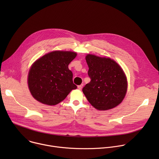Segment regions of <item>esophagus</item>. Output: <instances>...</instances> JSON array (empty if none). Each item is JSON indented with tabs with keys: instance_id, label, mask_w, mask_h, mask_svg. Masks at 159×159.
Instances as JSON below:
<instances>
[{
	"instance_id": "obj_1",
	"label": "esophagus",
	"mask_w": 159,
	"mask_h": 159,
	"mask_svg": "<svg viewBox=\"0 0 159 159\" xmlns=\"http://www.w3.org/2000/svg\"><path fill=\"white\" fill-rule=\"evenodd\" d=\"M82 87H83V84H81V85H78V89H79V90H81V89H82Z\"/></svg>"
}]
</instances>
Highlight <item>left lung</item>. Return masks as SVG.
Listing matches in <instances>:
<instances>
[{
  "mask_svg": "<svg viewBox=\"0 0 159 159\" xmlns=\"http://www.w3.org/2000/svg\"><path fill=\"white\" fill-rule=\"evenodd\" d=\"M85 60L90 82L82 91L88 101L100 111L117 106L127 91V80L121 67L110 58L88 54Z\"/></svg>",
  "mask_w": 159,
  "mask_h": 159,
  "instance_id": "8db88e82",
  "label": "left lung"
}]
</instances>
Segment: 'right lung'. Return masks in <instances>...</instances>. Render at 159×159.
<instances>
[{"instance_id": "1", "label": "right lung", "mask_w": 159, "mask_h": 159, "mask_svg": "<svg viewBox=\"0 0 159 159\" xmlns=\"http://www.w3.org/2000/svg\"><path fill=\"white\" fill-rule=\"evenodd\" d=\"M73 52L54 51L38 59L31 66L28 83L33 97L49 106L63 101L72 90L77 89L69 63L76 57Z\"/></svg>"}]
</instances>
